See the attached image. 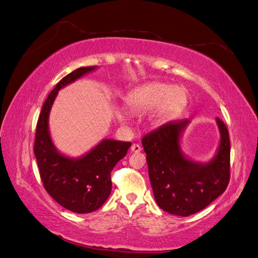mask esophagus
Here are the masks:
<instances>
[{
  "label": "esophagus",
  "mask_w": 258,
  "mask_h": 258,
  "mask_svg": "<svg viewBox=\"0 0 258 258\" xmlns=\"http://www.w3.org/2000/svg\"><path fill=\"white\" fill-rule=\"evenodd\" d=\"M141 150H142V147L139 146V145H137V144L132 145V147H131V151H132V152L137 153V152H139Z\"/></svg>",
  "instance_id": "obj_1"
}]
</instances>
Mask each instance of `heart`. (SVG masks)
I'll return each instance as SVG.
<instances>
[{"mask_svg":"<svg viewBox=\"0 0 258 258\" xmlns=\"http://www.w3.org/2000/svg\"><path fill=\"white\" fill-rule=\"evenodd\" d=\"M187 101L181 87H173L161 82H151L136 87L125 97V104L134 111H148L154 108V117L159 122L170 121L177 116ZM119 116L123 121L124 117Z\"/></svg>","mask_w":258,"mask_h":258,"instance_id":"1","label":"heart"}]
</instances>
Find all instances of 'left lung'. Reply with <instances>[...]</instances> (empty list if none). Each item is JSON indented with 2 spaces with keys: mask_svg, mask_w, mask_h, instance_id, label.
I'll use <instances>...</instances> for the list:
<instances>
[{
  "mask_svg": "<svg viewBox=\"0 0 258 258\" xmlns=\"http://www.w3.org/2000/svg\"><path fill=\"white\" fill-rule=\"evenodd\" d=\"M189 122H168L142 141L157 204L182 217L207 208L224 192L230 178V141L224 122L216 117L219 145L208 162L191 160L181 149V136Z\"/></svg>",
  "mask_w": 258,
  "mask_h": 258,
  "instance_id": "obj_1",
  "label": "left lung"
}]
</instances>
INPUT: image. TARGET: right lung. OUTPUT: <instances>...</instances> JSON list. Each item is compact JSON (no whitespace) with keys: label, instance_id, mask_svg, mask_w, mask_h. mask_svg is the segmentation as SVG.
<instances>
[{"label":"right lung","instance_id":"1","mask_svg":"<svg viewBox=\"0 0 258 258\" xmlns=\"http://www.w3.org/2000/svg\"><path fill=\"white\" fill-rule=\"evenodd\" d=\"M96 69V66L76 69L57 83L44 102L35 132L34 154L44 188L62 208L78 214L96 211L106 202L112 188L113 167L132 145L102 139L83 156L71 158L58 150L51 141L48 117L58 92Z\"/></svg>","mask_w":258,"mask_h":258}]
</instances>
